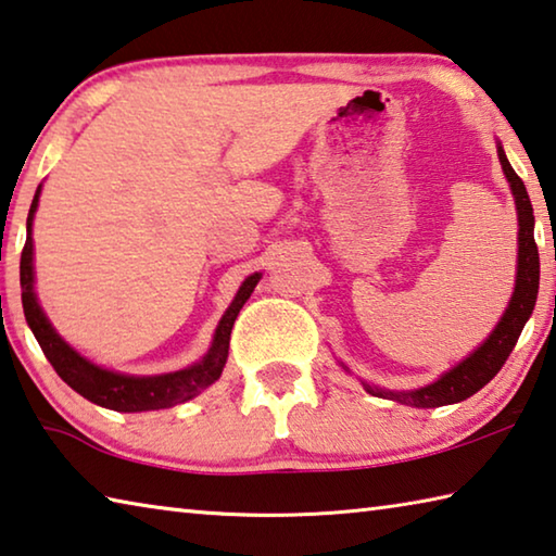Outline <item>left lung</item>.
I'll return each mask as SVG.
<instances>
[{
    "label": "left lung",
    "mask_w": 556,
    "mask_h": 556,
    "mask_svg": "<svg viewBox=\"0 0 556 556\" xmlns=\"http://www.w3.org/2000/svg\"><path fill=\"white\" fill-rule=\"evenodd\" d=\"M498 160L503 165V173H506L510 181L513 197H516L518 226H520L516 291H513V299L506 313H503V318L498 320V326L493 328L486 342L473 350L467 359L459 362L457 367L450 369L447 375H442L438 381H432L428 387L416 389V391H381L365 383V389L371 393V396L391 399L416 408H438V406H450V403H459L464 399L473 396L479 389L486 387V383L498 375L501 367L506 365L513 348H516L525 323H528L530 313L534 308V301H538L540 252H538V243H534V216H532L528 189H525L522 179L516 175V169L510 167L501 146H498Z\"/></svg>",
    "instance_id": "8db88e82"
}]
</instances>
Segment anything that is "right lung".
I'll return each instance as SVG.
<instances>
[{"label": "right lung", "instance_id": "obj_1", "mask_svg": "<svg viewBox=\"0 0 556 556\" xmlns=\"http://www.w3.org/2000/svg\"><path fill=\"white\" fill-rule=\"evenodd\" d=\"M38 194H40V187L34 197L31 211H28L26 243L22 250V267H18L22 269V304H24L26 323L31 326L40 350H43V355L58 371V377L87 401H92L97 406H104L111 410H121V413L157 410V408L177 406V403L194 399L197 393L211 387V383L220 377V371H224L226 357H228L230 330H233V323L238 318L240 308H243V304L252 294V289H255V285L260 281V275H252L243 281V287H240V291L236 294L233 304L228 306L226 316L218 323L214 342H211V350L206 352L204 359L197 362L194 367L173 371V375H160V377L116 375V371L102 369L92 365V362H87L85 357H79L77 352L58 336L53 326L48 323L46 313L38 306L36 294H34V240H31V224L38 206Z\"/></svg>", "mask_w": 556, "mask_h": 556}]
</instances>
